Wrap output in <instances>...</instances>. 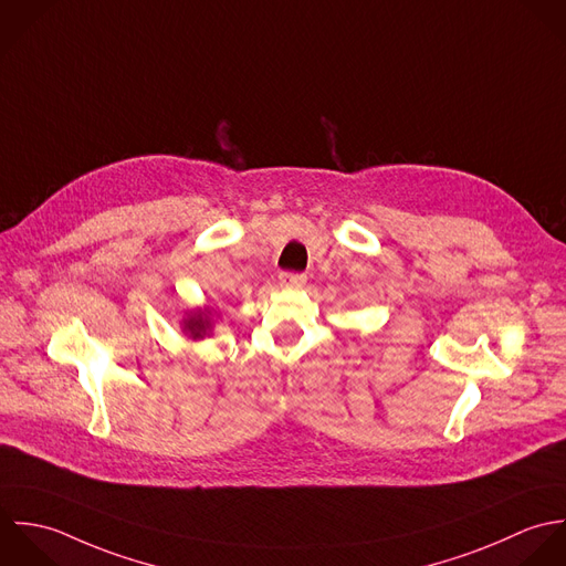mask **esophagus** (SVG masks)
<instances>
[{
	"mask_svg": "<svg viewBox=\"0 0 566 566\" xmlns=\"http://www.w3.org/2000/svg\"><path fill=\"white\" fill-rule=\"evenodd\" d=\"M280 284L284 289H300L306 284V275L304 273H291V271H284L280 273Z\"/></svg>",
	"mask_w": 566,
	"mask_h": 566,
	"instance_id": "obj_1",
	"label": "esophagus"
}]
</instances>
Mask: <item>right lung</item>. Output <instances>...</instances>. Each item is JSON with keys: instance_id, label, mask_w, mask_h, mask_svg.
Listing matches in <instances>:
<instances>
[{"instance_id": "add662e5", "label": "right lung", "mask_w": 566, "mask_h": 566, "mask_svg": "<svg viewBox=\"0 0 566 566\" xmlns=\"http://www.w3.org/2000/svg\"><path fill=\"white\" fill-rule=\"evenodd\" d=\"M210 317H212L210 311H197V313H192V315L184 322V324H186L184 331H186L192 339H203L206 333H208L210 326H212Z\"/></svg>"}]
</instances>
